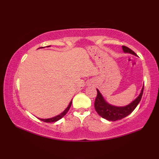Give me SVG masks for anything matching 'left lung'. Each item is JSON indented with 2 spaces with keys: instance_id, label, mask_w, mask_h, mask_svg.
I'll use <instances>...</instances> for the list:
<instances>
[{
  "instance_id": "obj_1",
  "label": "left lung",
  "mask_w": 159,
  "mask_h": 159,
  "mask_svg": "<svg viewBox=\"0 0 159 159\" xmlns=\"http://www.w3.org/2000/svg\"><path fill=\"white\" fill-rule=\"evenodd\" d=\"M122 48L124 52L130 53L132 55H136L134 51L130 49L129 48L123 45ZM144 85L142 88L139 95L134 101L132 102L130 104L125 107H116L113 106L111 104H109L108 102H107L102 94L97 89L98 95H97L95 101V109L100 116L103 118H105L107 120H111V121H116L117 120H120L126 117L129 114H130L134 111V109L136 108V107L138 105L139 102L141 100Z\"/></svg>"
}]
</instances>
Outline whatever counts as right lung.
Returning a JSON list of instances; mask_svg holds the SVG:
<instances>
[{
	"instance_id": "right-lung-1",
	"label": "right lung",
	"mask_w": 159,
	"mask_h": 159,
	"mask_svg": "<svg viewBox=\"0 0 159 159\" xmlns=\"http://www.w3.org/2000/svg\"><path fill=\"white\" fill-rule=\"evenodd\" d=\"M47 47H50V46H47ZM43 48V47L40 48ZM71 104H72V100H71V102H70L69 106L66 107V109L65 110H64V111L62 113H61L60 114L56 116H55V117H52V118H45V119H44V118H39V119L41 120H43V122H46V123H52V122H56V121H57V120L61 119V118L64 117V116L66 115V113L68 112V111L69 110L70 107H71Z\"/></svg>"
}]
</instances>
